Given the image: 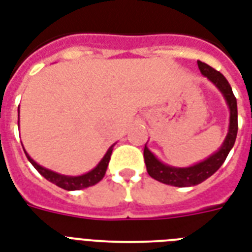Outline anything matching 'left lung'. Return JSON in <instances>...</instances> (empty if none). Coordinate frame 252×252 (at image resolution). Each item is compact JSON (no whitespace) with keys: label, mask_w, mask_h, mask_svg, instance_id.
Wrapping results in <instances>:
<instances>
[{"label":"left lung","mask_w":252,"mask_h":252,"mask_svg":"<svg viewBox=\"0 0 252 252\" xmlns=\"http://www.w3.org/2000/svg\"><path fill=\"white\" fill-rule=\"evenodd\" d=\"M198 68L201 74L210 80L214 84L218 91L222 94L224 101L227 104L230 119H228V129L227 134L224 137L223 143L213 155L205 158V160L195 162V164L185 166V168H178L172 166L162 162L160 158L153 152L147 147L144 148V160L147 165V172L152 178L157 181L162 182L165 185L177 186V188H188V186H195L211 177L226 160V157L233 149L235 139L238 133V108L237 99L233 94L231 86L228 84L227 79L220 71L214 70L206 63L198 61Z\"/></svg>","instance_id":"8db88e82"}]
</instances>
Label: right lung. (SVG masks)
Returning a JSON list of instances; mask_svg holds the SVG:
<instances>
[{"mask_svg":"<svg viewBox=\"0 0 252 252\" xmlns=\"http://www.w3.org/2000/svg\"><path fill=\"white\" fill-rule=\"evenodd\" d=\"M18 128H19V107H18ZM22 144V143H21ZM113 147L115 144L111 145L108 148V151L105 152V155L103 156L99 164L96 165L95 168L91 169L90 172L83 173V174H79V176H67V174H61V173L54 172V170H50V169L42 166L38 162L32 160V157L29 156V153L25 151V155L28 157V160L30 161V164L34 166V168L41 173L42 176L47 180V181L53 182L54 185L59 186L64 190H68V191H72V190H82L84 188H90V186L96 185L97 182L101 181L103 177H104L105 172H107V166H108L109 158H111V153L113 151Z\"/></svg>","mask_w":252,"mask_h":252,"instance_id":"obj_1","label":"right lung"}]
</instances>
